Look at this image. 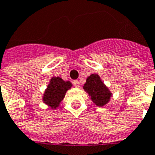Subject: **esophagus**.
I'll list each match as a JSON object with an SVG mask.
<instances>
[{
    "label": "esophagus",
    "instance_id": "obj_1",
    "mask_svg": "<svg viewBox=\"0 0 155 155\" xmlns=\"http://www.w3.org/2000/svg\"><path fill=\"white\" fill-rule=\"evenodd\" d=\"M73 84H74V86H75V87H80V82H79V81H78V80L74 81V82H73Z\"/></svg>",
    "mask_w": 155,
    "mask_h": 155
}]
</instances>
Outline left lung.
<instances>
[{
	"mask_svg": "<svg viewBox=\"0 0 155 155\" xmlns=\"http://www.w3.org/2000/svg\"><path fill=\"white\" fill-rule=\"evenodd\" d=\"M83 89L91 95V100L99 107L104 106L111 96V93L98 74H91L88 77Z\"/></svg>",
	"mask_w": 155,
	"mask_h": 155,
	"instance_id": "8db88e82",
	"label": "left lung"
}]
</instances>
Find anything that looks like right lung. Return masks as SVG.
Returning <instances> with one entry per match:
<instances>
[{"instance_id": "obj_1", "label": "right lung", "mask_w": 155, "mask_h": 155, "mask_svg": "<svg viewBox=\"0 0 155 155\" xmlns=\"http://www.w3.org/2000/svg\"><path fill=\"white\" fill-rule=\"evenodd\" d=\"M71 86L70 81H63L60 77L52 78L44 93L43 98L44 104H48L51 108L57 107L64 98L66 91L71 88Z\"/></svg>"}]
</instances>
